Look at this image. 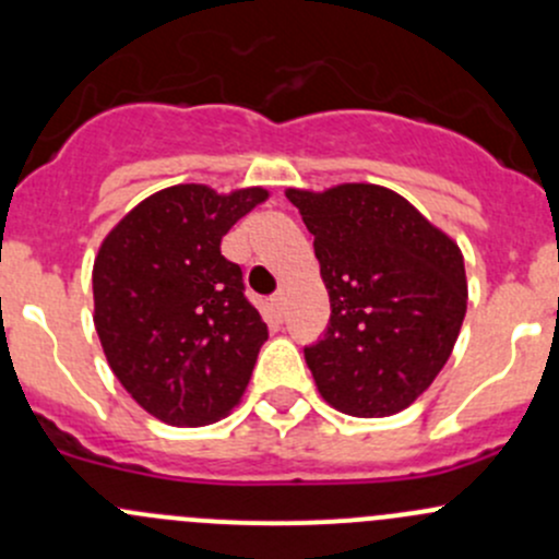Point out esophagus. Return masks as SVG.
I'll use <instances>...</instances> for the list:
<instances>
[{
    "label": "esophagus",
    "instance_id": "34e87169",
    "mask_svg": "<svg viewBox=\"0 0 559 559\" xmlns=\"http://www.w3.org/2000/svg\"><path fill=\"white\" fill-rule=\"evenodd\" d=\"M270 306H273V311H275V316H278V319H284V316H286V297H284V292H278V295L270 297Z\"/></svg>",
    "mask_w": 559,
    "mask_h": 559
}]
</instances>
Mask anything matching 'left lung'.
Segmentation results:
<instances>
[{"instance_id": "1", "label": "left lung", "mask_w": 559, "mask_h": 559, "mask_svg": "<svg viewBox=\"0 0 559 559\" xmlns=\"http://www.w3.org/2000/svg\"><path fill=\"white\" fill-rule=\"evenodd\" d=\"M286 197L313 235L332 308L306 348L319 394L359 419L400 414L452 357L467 308L460 246L386 186Z\"/></svg>"}]
</instances>
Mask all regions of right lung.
Returning <instances> with one entry per match:
<instances>
[{
    "label": "right lung",
    "instance_id": "add662e5",
    "mask_svg": "<svg viewBox=\"0 0 559 559\" xmlns=\"http://www.w3.org/2000/svg\"><path fill=\"white\" fill-rule=\"evenodd\" d=\"M264 200L262 186L178 183L145 197L99 246L94 326L107 365L165 425H211L243 397L267 324L222 238Z\"/></svg>",
    "mask_w": 559,
    "mask_h": 559
}]
</instances>
